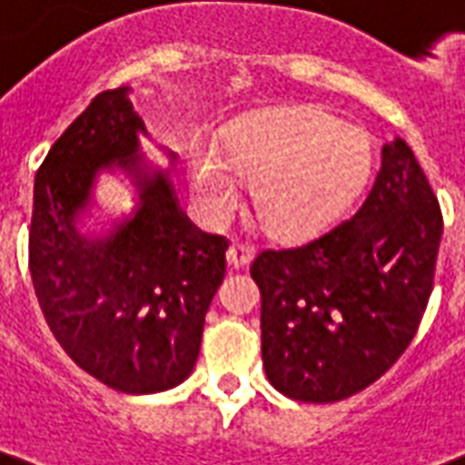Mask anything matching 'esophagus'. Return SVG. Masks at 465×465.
I'll list each match as a JSON object with an SVG mask.
<instances>
[{
    "label": "esophagus",
    "mask_w": 465,
    "mask_h": 465,
    "mask_svg": "<svg viewBox=\"0 0 465 465\" xmlns=\"http://www.w3.org/2000/svg\"><path fill=\"white\" fill-rule=\"evenodd\" d=\"M253 246L251 243H232L229 251H226V263L232 268H243L249 266L251 261H253Z\"/></svg>",
    "instance_id": "obj_1"
}]
</instances>
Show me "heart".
<instances>
[{
	"label": "heart",
	"instance_id": "b5f03b06",
	"mask_svg": "<svg viewBox=\"0 0 465 465\" xmlns=\"http://www.w3.org/2000/svg\"><path fill=\"white\" fill-rule=\"evenodd\" d=\"M370 170V135L320 108L246 120L229 130L223 154L206 140L187 150L189 187L206 222H226L242 206L236 173L251 182L263 232L281 242H302L332 226L362 192Z\"/></svg>",
	"mask_w": 465,
	"mask_h": 465
}]
</instances>
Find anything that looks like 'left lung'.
<instances>
[{
  "mask_svg": "<svg viewBox=\"0 0 465 465\" xmlns=\"http://www.w3.org/2000/svg\"><path fill=\"white\" fill-rule=\"evenodd\" d=\"M441 233V209L411 147L401 137L384 143L380 174L352 219L251 263L268 381L295 401L328 404L380 380L414 340Z\"/></svg>",
  "mask_w": 465,
  "mask_h": 465,
  "instance_id": "8db88e82",
  "label": "left lung"
}]
</instances>
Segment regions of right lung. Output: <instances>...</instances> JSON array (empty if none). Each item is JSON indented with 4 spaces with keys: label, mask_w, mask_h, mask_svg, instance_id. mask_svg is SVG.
Listing matches in <instances>:
<instances>
[{
    "label": "right lung",
    "mask_w": 465,
    "mask_h": 465,
    "mask_svg": "<svg viewBox=\"0 0 465 465\" xmlns=\"http://www.w3.org/2000/svg\"><path fill=\"white\" fill-rule=\"evenodd\" d=\"M140 135L147 127L127 85L95 95L36 172L29 232L31 281L54 338L125 394L172 390L192 374L229 249L189 222L172 170L147 163ZM101 173L127 176L134 199L91 224Z\"/></svg>",
    "instance_id": "right-lung-1"
}]
</instances>
